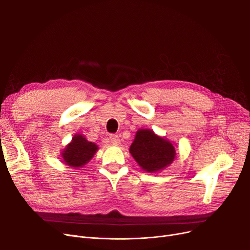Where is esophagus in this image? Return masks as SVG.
<instances>
[{
  "label": "esophagus",
  "instance_id": "34e87169",
  "mask_svg": "<svg viewBox=\"0 0 250 250\" xmlns=\"http://www.w3.org/2000/svg\"><path fill=\"white\" fill-rule=\"evenodd\" d=\"M109 140H110V143L113 145H119L120 144V137L117 134H110Z\"/></svg>",
  "mask_w": 250,
  "mask_h": 250
}]
</instances>
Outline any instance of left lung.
<instances>
[{
  "mask_svg": "<svg viewBox=\"0 0 250 250\" xmlns=\"http://www.w3.org/2000/svg\"><path fill=\"white\" fill-rule=\"evenodd\" d=\"M129 150L140 167L149 173L161 170L170 165L176 155L171 143L148 129H141L136 132Z\"/></svg>",
  "mask_w": 250,
  "mask_h": 250,
  "instance_id": "8db88e82",
  "label": "left lung"
}]
</instances>
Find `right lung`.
<instances>
[{"label": "right lung", "mask_w": 250, "mask_h": 250, "mask_svg": "<svg viewBox=\"0 0 250 250\" xmlns=\"http://www.w3.org/2000/svg\"><path fill=\"white\" fill-rule=\"evenodd\" d=\"M96 151L95 144L88 142L82 134H76L63 151L62 156L66 165L71 167H81L94 156Z\"/></svg>", "instance_id": "add662e5"}]
</instances>
